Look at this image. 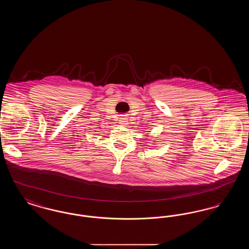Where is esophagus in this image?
Listing matches in <instances>:
<instances>
[{"label":"esophagus","mask_w":249,"mask_h":249,"mask_svg":"<svg viewBox=\"0 0 249 249\" xmlns=\"http://www.w3.org/2000/svg\"><path fill=\"white\" fill-rule=\"evenodd\" d=\"M127 122H128V119H126L125 117H122L119 119V124H121V125H126Z\"/></svg>","instance_id":"34e87169"}]
</instances>
